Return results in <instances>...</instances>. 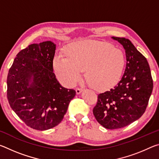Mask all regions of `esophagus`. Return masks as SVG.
<instances>
[{"instance_id": "esophagus-1", "label": "esophagus", "mask_w": 159, "mask_h": 159, "mask_svg": "<svg viewBox=\"0 0 159 159\" xmlns=\"http://www.w3.org/2000/svg\"><path fill=\"white\" fill-rule=\"evenodd\" d=\"M83 90V88H76V92L77 94H80V93L82 92Z\"/></svg>"}]
</instances>
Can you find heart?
<instances>
[{"mask_svg":"<svg viewBox=\"0 0 159 159\" xmlns=\"http://www.w3.org/2000/svg\"><path fill=\"white\" fill-rule=\"evenodd\" d=\"M64 57H56L53 66L60 79L69 85L79 80L80 71L91 87L104 90L116 83L123 74L125 56L109 43L84 40L67 45Z\"/></svg>","mask_w":159,"mask_h":159,"instance_id":"obj_1","label":"heart"}]
</instances>
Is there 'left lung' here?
Here are the masks:
<instances>
[{
    "instance_id": "1",
    "label": "left lung",
    "mask_w": 159,
    "mask_h": 159,
    "mask_svg": "<svg viewBox=\"0 0 159 159\" xmlns=\"http://www.w3.org/2000/svg\"><path fill=\"white\" fill-rule=\"evenodd\" d=\"M125 50L126 67L114 88L99 94L93 108L98 122L107 129H118L140 118L153 90V79L147 59L125 38L112 37Z\"/></svg>"
}]
</instances>
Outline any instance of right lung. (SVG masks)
Returning <instances> with one entry per match:
<instances>
[{"label":"right lung","instance_id":"1","mask_svg":"<svg viewBox=\"0 0 159 159\" xmlns=\"http://www.w3.org/2000/svg\"><path fill=\"white\" fill-rule=\"evenodd\" d=\"M55 48L51 41L29 45L17 54L7 74L10 107L26 125L38 130L57 125L76 95L74 89L63 88L53 73Z\"/></svg>","mask_w":159,"mask_h":159}]
</instances>
